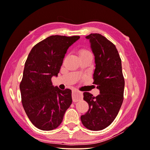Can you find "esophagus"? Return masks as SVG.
I'll list each match as a JSON object with an SVG mask.
<instances>
[{
	"mask_svg": "<svg viewBox=\"0 0 150 150\" xmlns=\"http://www.w3.org/2000/svg\"><path fill=\"white\" fill-rule=\"evenodd\" d=\"M72 98H73V102H78L79 100H82L83 98V94L82 92H80V91L73 90L72 92Z\"/></svg>",
	"mask_w": 150,
	"mask_h": 150,
	"instance_id": "obj_1",
	"label": "esophagus"
}]
</instances>
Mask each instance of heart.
<instances>
[{"mask_svg":"<svg viewBox=\"0 0 150 150\" xmlns=\"http://www.w3.org/2000/svg\"><path fill=\"white\" fill-rule=\"evenodd\" d=\"M88 53H90V52H89L88 50H83L81 51V52H80V54H88Z\"/></svg>","mask_w":150,"mask_h":150,"instance_id":"obj_1","label":"heart"}]
</instances>
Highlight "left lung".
<instances>
[{
	"instance_id": "8db88e82",
	"label": "left lung",
	"mask_w": 150,
	"mask_h": 150,
	"mask_svg": "<svg viewBox=\"0 0 150 150\" xmlns=\"http://www.w3.org/2000/svg\"><path fill=\"white\" fill-rule=\"evenodd\" d=\"M86 38L89 40L95 57L93 83L97 85L100 94L94 97L89 92L83 93L89 110L81 116V120L89 130L100 131L117 117L123 101L125 79L116 46L99 33H91Z\"/></svg>"
}]
</instances>
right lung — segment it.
Instances as JSON below:
<instances>
[{
	"label": "right lung",
	"instance_id": "add662e5",
	"mask_svg": "<svg viewBox=\"0 0 150 150\" xmlns=\"http://www.w3.org/2000/svg\"><path fill=\"white\" fill-rule=\"evenodd\" d=\"M80 38L51 35L33 47L26 60L20 83L21 102L32 124L43 131L57 128L72 103L71 90L52 86L68 48Z\"/></svg>",
	"mask_w": 150,
	"mask_h": 150
}]
</instances>
